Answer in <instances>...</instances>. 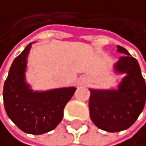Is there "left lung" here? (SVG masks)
Segmentation results:
<instances>
[{"mask_svg":"<svg viewBox=\"0 0 146 146\" xmlns=\"http://www.w3.org/2000/svg\"><path fill=\"white\" fill-rule=\"evenodd\" d=\"M123 53L114 64L118 74H126L117 89H90V117L98 129L118 132L135 123L145 104L146 86L138 61L126 48L117 46Z\"/></svg>","mask_w":146,"mask_h":146,"instance_id":"obj_1","label":"left lung"}]
</instances>
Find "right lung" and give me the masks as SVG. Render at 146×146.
Listing matches in <instances>:
<instances>
[{
    "label": "right lung",
    "mask_w": 146,
    "mask_h": 146,
    "mask_svg": "<svg viewBox=\"0 0 146 146\" xmlns=\"http://www.w3.org/2000/svg\"><path fill=\"white\" fill-rule=\"evenodd\" d=\"M32 43L13 61L3 86V104L8 117L29 134H44L54 129L63 119L64 109L75 87L33 91L26 82L27 58Z\"/></svg>",
    "instance_id": "add662e5"
}]
</instances>
